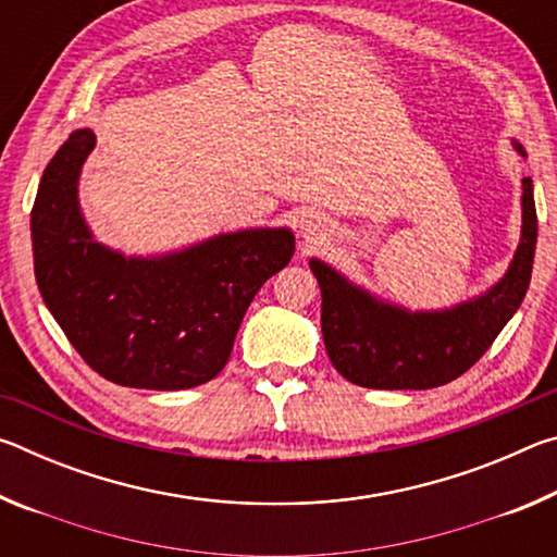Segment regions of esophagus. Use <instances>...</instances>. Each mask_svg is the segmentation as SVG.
I'll return each mask as SVG.
<instances>
[{"label": "esophagus", "instance_id": "obj_1", "mask_svg": "<svg viewBox=\"0 0 557 557\" xmlns=\"http://www.w3.org/2000/svg\"><path fill=\"white\" fill-rule=\"evenodd\" d=\"M301 231H305V235H314V228H312V225H301Z\"/></svg>", "mask_w": 557, "mask_h": 557}]
</instances>
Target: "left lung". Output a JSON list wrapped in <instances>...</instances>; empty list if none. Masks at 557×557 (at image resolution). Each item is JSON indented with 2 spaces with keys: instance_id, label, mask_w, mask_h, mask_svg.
Segmentation results:
<instances>
[{
  "instance_id": "1",
  "label": "left lung",
  "mask_w": 557,
  "mask_h": 557,
  "mask_svg": "<svg viewBox=\"0 0 557 557\" xmlns=\"http://www.w3.org/2000/svg\"><path fill=\"white\" fill-rule=\"evenodd\" d=\"M521 201V243L504 280L447 312L410 314L383 305L324 262L309 260L322 289V334L334 369L346 381L381 391L437 388L469 371L521 307L531 282L539 219L528 176Z\"/></svg>"
}]
</instances>
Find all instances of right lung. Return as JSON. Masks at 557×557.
<instances>
[{
	"label": "right lung",
	"mask_w": 557,
	"mask_h": 557,
	"mask_svg": "<svg viewBox=\"0 0 557 557\" xmlns=\"http://www.w3.org/2000/svg\"><path fill=\"white\" fill-rule=\"evenodd\" d=\"M96 147L75 129L44 169L32 209L41 297L92 371L127 388L182 391L215 379L252 297L287 265V228L225 233L164 258H125L92 240L78 209Z\"/></svg>",
	"instance_id": "add662e5"
}]
</instances>
